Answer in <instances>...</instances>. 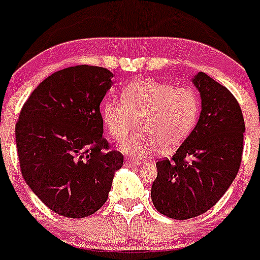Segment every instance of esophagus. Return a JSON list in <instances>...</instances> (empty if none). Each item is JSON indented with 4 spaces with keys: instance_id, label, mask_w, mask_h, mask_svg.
<instances>
[{
    "instance_id": "34e87169",
    "label": "esophagus",
    "mask_w": 260,
    "mask_h": 260,
    "mask_svg": "<svg viewBox=\"0 0 260 260\" xmlns=\"http://www.w3.org/2000/svg\"><path fill=\"white\" fill-rule=\"evenodd\" d=\"M124 165L127 167L141 166V165H142V162H141V161H132V159H127V161H124Z\"/></svg>"
}]
</instances>
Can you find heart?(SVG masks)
<instances>
[{
    "label": "heart",
    "mask_w": 260,
    "mask_h": 260,
    "mask_svg": "<svg viewBox=\"0 0 260 260\" xmlns=\"http://www.w3.org/2000/svg\"><path fill=\"white\" fill-rule=\"evenodd\" d=\"M201 109L200 96L190 86L143 78L125 86L122 99L109 98L102 106V118L109 136L122 142L138 121L140 132L123 143L124 153L145 158L180 146L192 132Z\"/></svg>",
    "instance_id": "1"
}]
</instances>
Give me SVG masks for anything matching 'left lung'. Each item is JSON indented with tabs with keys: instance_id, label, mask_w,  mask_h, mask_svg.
Instances as JSON below:
<instances>
[{
	"instance_id": "1",
	"label": "left lung",
	"mask_w": 260,
	"mask_h": 260,
	"mask_svg": "<svg viewBox=\"0 0 260 260\" xmlns=\"http://www.w3.org/2000/svg\"><path fill=\"white\" fill-rule=\"evenodd\" d=\"M193 84L203 103L198 124L171 158L157 161L151 188L156 210L176 220L211 209L234 181L243 156L245 124L237 98L203 72Z\"/></svg>"
}]
</instances>
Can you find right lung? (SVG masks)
Masks as SVG:
<instances>
[{
	"instance_id": "1",
	"label": "right lung",
	"mask_w": 260,
	"mask_h": 260,
	"mask_svg": "<svg viewBox=\"0 0 260 260\" xmlns=\"http://www.w3.org/2000/svg\"><path fill=\"white\" fill-rule=\"evenodd\" d=\"M112 78L90 65L59 70L36 86L20 112L15 135L23 180L65 217L98 211L123 166V154L103 137L99 108Z\"/></svg>"
}]
</instances>
